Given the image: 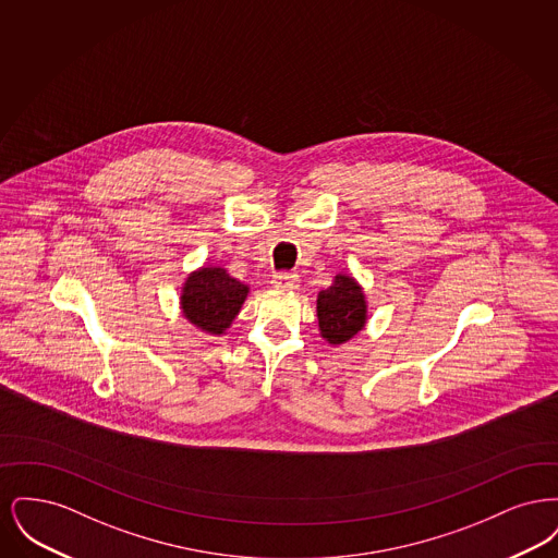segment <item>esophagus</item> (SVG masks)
Instances as JSON below:
<instances>
[{
	"instance_id": "obj_1",
	"label": "esophagus",
	"mask_w": 558,
	"mask_h": 558,
	"mask_svg": "<svg viewBox=\"0 0 558 558\" xmlns=\"http://www.w3.org/2000/svg\"><path fill=\"white\" fill-rule=\"evenodd\" d=\"M271 284L276 289H282V291H294V289H299V276L291 274V271H280V274L274 276Z\"/></svg>"
}]
</instances>
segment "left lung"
<instances>
[{
    "mask_svg": "<svg viewBox=\"0 0 558 558\" xmlns=\"http://www.w3.org/2000/svg\"><path fill=\"white\" fill-rule=\"evenodd\" d=\"M319 335L330 345H343L353 339L368 322V303L362 284L349 276L337 274L326 291H319Z\"/></svg>",
    "mask_w": 558,
    "mask_h": 558,
    "instance_id": "left-lung-1",
    "label": "left lung"
}]
</instances>
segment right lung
<instances>
[{
  "instance_id": "1",
  "label": "right lung",
  "mask_w": 558,
  "mask_h": 558,
  "mask_svg": "<svg viewBox=\"0 0 558 558\" xmlns=\"http://www.w3.org/2000/svg\"><path fill=\"white\" fill-rule=\"evenodd\" d=\"M248 287L223 267L209 266L187 274L180 294L184 318L201 332L221 337L239 316Z\"/></svg>"
}]
</instances>
